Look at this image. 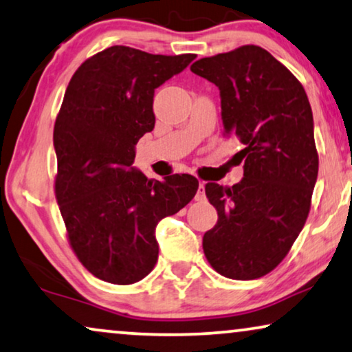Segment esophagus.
<instances>
[{
  "label": "esophagus",
  "instance_id": "34e87169",
  "mask_svg": "<svg viewBox=\"0 0 352 352\" xmlns=\"http://www.w3.org/2000/svg\"><path fill=\"white\" fill-rule=\"evenodd\" d=\"M196 201H204L206 199V183L204 182H199V185H197V191H196Z\"/></svg>",
  "mask_w": 352,
  "mask_h": 352
}]
</instances>
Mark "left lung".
<instances>
[{
	"label": "left lung",
	"instance_id": "8db88e82",
	"mask_svg": "<svg viewBox=\"0 0 352 352\" xmlns=\"http://www.w3.org/2000/svg\"><path fill=\"white\" fill-rule=\"evenodd\" d=\"M191 72L219 87L225 133L244 143L242 180L206 185L219 221L202 249L221 276L258 279L284 260L309 214L319 157L308 96L260 46L201 58Z\"/></svg>",
	"mask_w": 352,
	"mask_h": 352
}]
</instances>
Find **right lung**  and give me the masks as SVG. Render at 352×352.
<instances>
[{"instance_id":"add662e5","label":"right lung","mask_w":352,"mask_h":352,"mask_svg":"<svg viewBox=\"0 0 352 352\" xmlns=\"http://www.w3.org/2000/svg\"><path fill=\"white\" fill-rule=\"evenodd\" d=\"M195 57L111 46L87 58L68 82L54 126L56 197L78 260L110 284H133L151 273L160 254L156 225L197 191L192 175L157 182L132 167L137 142L155 129V89Z\"/></svg>"}]
</instances>
